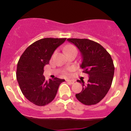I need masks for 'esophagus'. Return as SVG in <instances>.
Instances as JSON below:
<instances>
[{
  "mask_svg": "<svg viewBox=\"0 0 131 131\" xmlns=\"http://www.w3.org/2000/svg\"><path fill=\"white\" fill-rule=\"evenodd\" d=\"M66 81L68 82V83L71 84H73L74 83V81L73 80H66Z\"/></svg>",
  "mask_w": 131,
  "mask_h": 131,
  "instance_id": "esophagus-1",
  "label": "esophagus"
}]
</instances>
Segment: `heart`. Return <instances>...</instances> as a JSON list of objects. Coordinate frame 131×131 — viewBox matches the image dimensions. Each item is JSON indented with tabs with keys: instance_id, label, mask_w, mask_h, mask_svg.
I'll return each mask as SVG.
<instances>
[{
	"instance_id": "heart-1",
	"label": "heart",
	"mask_w": 131,
	"mask_h": 131,
	"mask_svg": "<svg viewBox=\"0 0 131 131\" xmlns=\"http://www.w3.org/2000/svg\"><path fill=\"white\" fill-rule=\"evenodd\" d=\"M77 52V49L76 48V47H74V46H72V45H70V46H68L66 48V52L67 53H69V52ZM73 70V68H69L68 70H67L65 71V74L67 75H69L70 74V71Z\"/></svg>"
}]
</instances>
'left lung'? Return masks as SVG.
<instances>
[{"mask_svg":"<svg viewBox=\"0 0 131 131\" xmlns=\"http://www.w3.org/2000/svg\"><path fill=\"white\" fill-rule=\"evenodd\" d=\"M80 51L82 58L81 68L89 75L88 83L82 80V90L76 94L79 102L85 105L98 103L105 97L112 85L115 67L112 57L99 43L88 39H68Z\"/></svg>","mask_w":131,"mask_h":131,"instance_id":"obj_1","label":"left lung"}]
</instances>
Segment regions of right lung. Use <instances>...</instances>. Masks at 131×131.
I'll return each mask as SVG.
<instances>
[{
	"mask_svg": "<svg viewBox=\"0 0 131 131\" xmlns=\"http://www.w3.org/2000/svg\"><path fill=\"white\" fill-rule=\"evenodd\" d=\"M67 38H43L30 45L19 58L16 79L21 91L29 101L37 106H45L55 99L59 85L64 79L58 78L46 81L43 68Z\"/></svg>",
	"mask_w": 131,
	"mask_h": 131,
	"instance_id": "right-lung-1",
	"label": "right lung"
}]
</instances>
